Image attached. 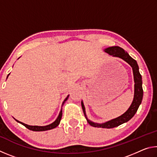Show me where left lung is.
<instances>
[{
	"label": "left lung",
	"instance_id": "8db88e82",
	"mask_svg": "<svg viewBox=\"0 0 157 157\" xmlns=\"http://www.w3.org/2000/svg\"><path fill=\"white\" fill-rule=\"evenodd\" d=\"M105 51L108 53L109 55H112L113 57H116L121 58L122 59L125 61L127 63L131 66L133 71V75H134V100L132 101V105H130L129 108L127 110L125 113L123 115L118 117V118L112 119V120L109 121L104 123H96L91 121L87 118L86 115V111H85V107L83 102L82 101V110L87 122H88L90 125L94 127H102V128H113V127H118L121 124L129 121L133 116L135 115L136 111L139 109L140 103L143 100V91L142 87V77L139 73V68L137 64L136 61L133 59L129 55L125 50L119 46H112L109 47L105 49Z\"/></svg>",
	"mask_w": 157,
	"mask_h": 157
}]
</instances>
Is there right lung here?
Listing matches in <instances>:
<instances>
[{
    "label": "right lung",
    "instance_id": "obj_1",
    "mask_svg": "<svg viewBox=\"0 0 157 157\" xmlns=\"http://www.w3.org/2000/svg\"><path fill=\"white\" fill-rule=\"evenodd\" d=\"M9 75H10V74H9ZM8 75H7V77H8ZM68 97H69V95L65 98V100H63V102L62 103V105L64 104V102H66V100H68ZM62 109H61L59 116H58L57 118L56 119V120H55V121H54L52 123L50 124H48V125H46V126H36V125L32 126V125H28V124H26L25 123H22V122H20V121H18L17 120H16V119H15V120H16V121L18 122V123H19L21 124H23V125H24L26 127V128H28V129H30V130H32V131L42 132V131H46V130H50V129H54L56 127H57L58 125H59V124L60 123V121H61V118H62Z\"/></svg>",
    "mask_w": 157,
    "mask_h": 157
}]
</instances>
